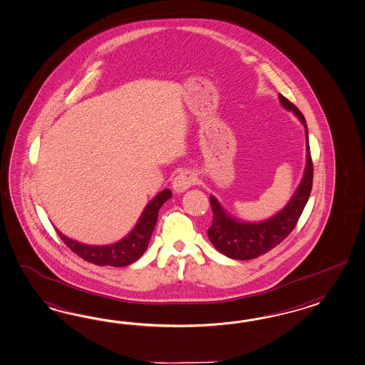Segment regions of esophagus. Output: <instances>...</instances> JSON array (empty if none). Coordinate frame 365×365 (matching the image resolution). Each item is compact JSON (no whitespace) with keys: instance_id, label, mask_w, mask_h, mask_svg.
Wrapping results in <instances>:
<instances>
[{"instance_id":"34e87169","label":"esophagus","mask_w":365,"mask_h":365,"mask_svg":"<svg viewBox=\"0 0 365 365\" xmlns=\"http://www.w3.org/2000/svg\"><path fill=\"white\" fill-rule=\"evenodd\" d=\"M195 182H197L195 174H192L191 171H182L180 174H178L177 177L174 178L173 188L177 192H185L187 188L195 185Z\"/></svg>"}]
</instances>
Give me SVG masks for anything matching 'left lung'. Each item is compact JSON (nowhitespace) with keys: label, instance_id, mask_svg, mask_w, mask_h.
Masks as SVG:
<instances>
[{"label":"left lung","instance_id":"left-lung-1","mask_svg":"<svg viewBox=\"0 0 365 365\" xmlns=\"http://www.w3.org/2000/svg\"><path fill=\"white\" fill-rule=\"evenodd\" d=\"M279 99L287 110L294 111V114L302 120L306 128L307 165L304 175L286 207L280 212H277L275 217L259 223L237 222L235 219L228 217L217 199L210 195V203L214 215L212 225L207 231L208 239L219 252L231 259H255L260 255H264L269 250L280 245L295 228L312 190L314 163L308 143L306 118L302 114V111L284 96L279 94Z\"/></svg>","mask_w":365,"mask_h":365}]
</instances>
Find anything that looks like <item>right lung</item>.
<instances>
[{
	"label": "right lung",
	"instance_id": "1",
	"mask_svg": "<svg viewBox=\"0 0 365 365\" xmlns=\"http://www.w3.org/2000/svg\"><path fill=\"white\" fill-rule=\"evenodd\" d=\"M170 190H163L154 197L142 212L138 225L128 237L110 246H88L71 240L57 230L62 242L83 260L97 266L125 267L134 263L143 255L148 246V240L157 225L158 212L162 205L171 197Z\"/></svg>",
	"mask_w": 365,
	"mask_h": 365
}]
</instances>
